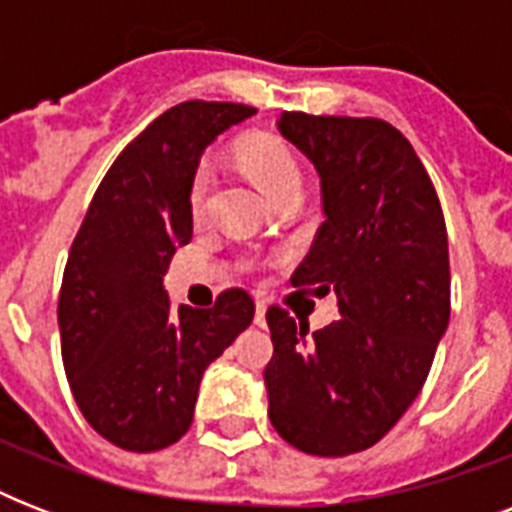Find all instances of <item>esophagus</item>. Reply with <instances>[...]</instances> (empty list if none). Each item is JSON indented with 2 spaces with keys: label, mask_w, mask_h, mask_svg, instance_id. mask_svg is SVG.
Returning <instances> with one entry per match:
<instances>
[{
  "label": "esophagus",
  "mask_w": 512,
  "mask_h": 512,
  "mask_svg": "<svg viewBox=\"0 0 512 512\" xmlns=\"http://www.w3.org/2000/svg\"><path fill=\"white\" fill-rule=\"evenodd\" d=\"M265 311H268L265 300H257V303H255V321H257V324H263V321H265Z\"/></svg>",
  "instance_id": "34e87169"
}]
</instances>
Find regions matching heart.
Instances as JSON below:
<instances>
[{
  "label": "heart",
  "instance_id": "b5f03b06",
  "mask_svg": "<svg viewBox=\"0 0 512 512\" xmlns=\"http://www.w3.org/2000/svg\"><path fill=\"white\" fill-rule=\"evenodd\" d=\"M241 164L244 170L252 175L260 191L268 196V199H279L284 193H300V185H303V172H300V164H297L292 148L279 138H271V135H260V138H252L249 143H244L241 148ZM209 188V167L207 164H199V170L191 180V212L199 215L201 207H204V196H207Z\"/></svg>",
  "mask_w": 512,
  "mask_h": 512
}]
</instances>
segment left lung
<instances>
[{"mask_svg":"<svg viewBox=\"0 0 512 512\" xmlns=\"http://www.w3.org/2000/svg\"><path fill=\"white\" fill-rule=\"evenodd\" d=\"M276 127L319 172L327 217L292 284L332 289L340 319L308 332L268 311V417L300 452L345 457L404 417L449 327L444 212L388 122L287 111Z\"/></svg>","mask_w":512,"mask_h":512,"instance_id":"1","label":"left lung"}]
</instances>
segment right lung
I'll return each mask as SVG.
<instances>
[{
	"mask_svg": "<svg viewBox=\"0 0 512 512\" xmlns=\"http://www.w3.org/2000/svg\"><path fill=\"white\" fill-rule=\"evenodd\" d=\"M255 108L188 100L148 124L111 164L68 252L58 327L84 420L127 452H156L193 422L201 374L252 324L228 289L215 308L170 305L164 273L191 241V180L204 148Z\"/></svg>",
	"mask_w": 512,
	"mask_h": 512,
	"instance_id": "right-lung-1",
	"label": "right lung"
}]
</instances>
